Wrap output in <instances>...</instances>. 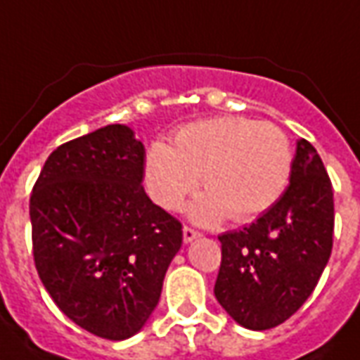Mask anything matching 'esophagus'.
I'll list each match as a JSON object with an SVG mask.
<instances>
[{
  "label": "esophagus",
  "mask_w": 360,
  "mask_h": 360,
  "mask_svg": "<svg viewBox=\"0 0 360 360\" xmlns=\"http://www.w3.org/2000/svg\"><path fill=\"white\" fill-rule=\"evenodd\" d=\"M199 232L198 230H193L191 226H184V243H190V241L198 240L199 238Z\"/></svg>",
  "instance_id": "obj_1"
}]
</instances>
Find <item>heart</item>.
Here are the masks:
<instances>
[{
  "label": "heart",
  "mask_w": 360,
  "mask_h": 360,
  "mask_svg": "<svg viewBox=\"0 0 360 360\" xmlns=\"http://www.w3.org/2000/svg\"><path fill=\"white\" fill-rule=\"evenodd\" d=\"M290 169V143L278 126L212 117L180 128L174 148L151 143L146 186L157 205L176 211L201 180L207 193L190 207L191 219L214 224L228 214L245 222L276 203Z\"/></svg>",
  "instance_id": "1"
}]
</instances>
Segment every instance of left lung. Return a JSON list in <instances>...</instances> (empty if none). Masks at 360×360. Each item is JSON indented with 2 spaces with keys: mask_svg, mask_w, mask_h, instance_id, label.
<instances>
[{
  "mask_svg": "<svg viewBox=\"0 0 360 360\" xmlns=\"http://www.w3.org/2000/svg\"><path fill=\"white\" fill-rule=\"evenodd\" d=\"M334 191L316 149L297 140L290 186L243 230L219 236L214 297L243 328L269 330L305 303L332 253Z\"/></svg>",
  "mask_w": 360,
  "mask_h": 360,
  "instance_id": "obj_1",
  "label": "left lung"
}]
</instances>
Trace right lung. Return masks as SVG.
<instances>
[{
    "mask_svg": "<svg viewBox=\"0 0 360 360\" xmlns=\"http://www.w3.org/2000/svg\"><path fill=\"white\" fill-rule=\"evenodd\" d=\"M146 148L109 124L47 157L30 195L34 263L75 324L120 342L146 326L182 224L143 191Z\"/></svg>",
    "mask_w": 360,
    "mask_h": 360,
    "instance_id": "obj_1",
    "label": "right lung"
}]
</instances>
